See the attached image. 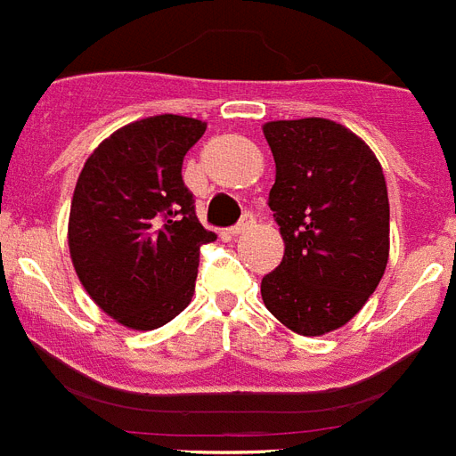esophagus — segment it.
Listing matches in <instances>:
<instances>
[{
    "mask_svg": "<svg viewBox=\"0 0 456 456\" xmlns=\"http://www.w3.org/2000/svg\"><path fill=\"white\" fill-rule=\"evenodd\" d=\"M251 225H254V216H249V214H247V216H244V219L240 221V224L232 225V228H231V235H242V232L249 231Z\"/></svg>",
    "mask_w": 456,
    "mask_h": 456,
    "instance_id": "esophagus-1",
    "label": "esophagus"
}]
</instances>
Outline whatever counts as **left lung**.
Listing matches in <instances>:
<instances>
[{
  "label": "left lung",
  "instance_id": "1",
  "mask_svg": "<svg viewBox=\"0 0 456 456\" xmlns=\"http://www.w3.org/2000/svg\"><path fill=\"white\" fill-rule=\"evenodd\" d=\"M270 209L284 258L261 281L263 303L298 336L340 329L378 289L389 261L382 165L349 127L329 118L270 120Z\"/></svg>",
  "mask_w": 456,
  "mask_h": 456
}]
</instances>
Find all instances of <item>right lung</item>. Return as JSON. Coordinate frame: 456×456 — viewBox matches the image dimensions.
<instances>
[{"label": "right lung", "instance_id": "right-lung-1", "mask_svg": "<svg viewBox=\"0 0 456 456\" xmlns=\"http://www.w3.org/2000/svg\"><path fill=\"white\" fill-rule=\"evenodd\" d=\"M207 123L176 114L118 127L86 160L67 242L78 281L102 312L153 330L186 310L200 247L216 235L195 216L183 156Z\"/></svg>", "mask_w": 456, "mask_h": 456}]
</instances>
